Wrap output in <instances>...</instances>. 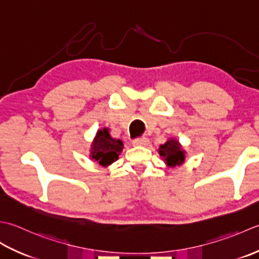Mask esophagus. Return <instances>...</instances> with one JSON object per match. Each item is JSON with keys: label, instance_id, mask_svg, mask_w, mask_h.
<instances>
[{"label": "esophagus", "instance_id": "34e87169", "mask_svg": "<svg viewBox=\"0 0 259 259\" xmlns=\"http://www.w3.org/2000/svg\"><path fill=\"white\" fill-rule=\"evenodd\" d=\"M149 144V139L147 137H142V139H136L133 141L134 146H146Z\"/></svg>", "mask_w": 259, "mask_h": 259}]
</instances>
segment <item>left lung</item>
I'll return each mask as SVG.
<instances>
[{
	"instance_id": "obj_1",
	"label": "left lung",
	"mask_w": 259,
	"mask_h": 259,
	"mask_svg": "<svg viewBox=\"0 0 259 259\" xmlns=\"http://www.w3.org/2000/svg\"><path fill=\"white\" fill-rule=\"evenodd\" d=\"M159 154L167 166L181 165L186 160V151L176 139L167 140L164 144L160 145Z\"/></svg>"
}]
</instances>
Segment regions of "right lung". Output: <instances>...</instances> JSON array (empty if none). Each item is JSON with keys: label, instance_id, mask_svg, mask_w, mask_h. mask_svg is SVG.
Returning a JSON list of instances; mask_svg holds the SVG:
<instances>
[{"label": "right lung", "instance_id": "obj_1", "mask_svg": "<svg viewBox=\"0 0 259 259\" xmlns=\"http://www.w3.org/2000/svg\"><path fill=\"white\" fill-rule=\"evenodd\" d=\"M124 149V144L120 140L113 139L109 135V130L104 127L97 131L96 136L92 143L91 157L99 165L107 166L118 160V155Z\"/></svg>", "mask_w": 259, "mask_h": 259}]
</instances>
